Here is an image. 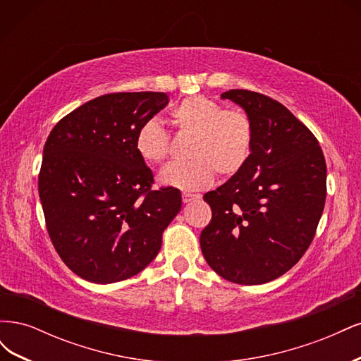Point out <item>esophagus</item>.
Here are the masks:
<instances>
[{
  "instance_id": "34e87169",
  "label": "esophagus",
  "mask_w": 361,
  "mask_h": 361,
  "mask_svg": "<svg viewBox=\"0 0 361 361\" xmlns=\"http://www.w3.org/2000/svg\"><path fill=\"white\" fill-rule=\"evenodd\" d=\"M195 199H200V194H191V192H183L182 194L183 203H190V202H192Z\"/></svg>"
}]
</instances>
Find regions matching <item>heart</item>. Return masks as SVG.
<instances>
[{"label": "heart", "mask_w": 361, "mask_h": 361, "mask_svg": "<svg viewBox=\"0 0 361 361\" xmlns=\"http://www.w3.org/2000/svg\"><path fill=\"white\" fill-rule=\"evenodd\" d=\"M171 123L179 133L192 135L187 162H171L159 173V182L182 191L206 188L215 171L228 178L241 171L255 143V125L239 108L226 110L220 102L204 96L187 97L173 108ZM135 150L147 164L167 158L170 138L155 118L141 123L135 134Z\"/></svg>", "instance_id": "heart-1"}]
</instances>
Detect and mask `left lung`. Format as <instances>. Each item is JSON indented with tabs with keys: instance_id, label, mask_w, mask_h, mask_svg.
<instances>
[{
	"instance_id": "obj_1",
	"label": "left lung",
	"mask_w": 361,
	"mask_h": 361,
	"mask_svg": "<svg viewBox=\"0 0 361 361\" xmlns=\"http://www.w3.org/2000/svg\"><path fill=\"white\" fill-rule=\"evenodd\" d=\"M253 120L255 143L241 171L203 195L212 220L202 253L218 276L262 285L285 274L307 251L326 195V166L310 129L285 105L250 90H228Z\"/></svg>"
}]
</instances>
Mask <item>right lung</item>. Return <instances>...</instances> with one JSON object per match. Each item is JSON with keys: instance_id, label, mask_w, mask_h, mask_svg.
<instances>
[{"instance_id": "1", "label": "right lung", "mask_w": 361, "mask_h": 361, "mask_svg": "<svg viewBox=\"0 0 361 361\" xmlns=\"http://www.w3.org/2000/svg\"><path fill=\"white\" fill-rule=\"evenodd\" d=\"M169 104L161 92L110 93L64 116L43 147L39 197L49 238L81 279L106 285L143 271L182 207L178 188L152 190L135 150L141 123Z\"/></svg>"}]
</instances>
